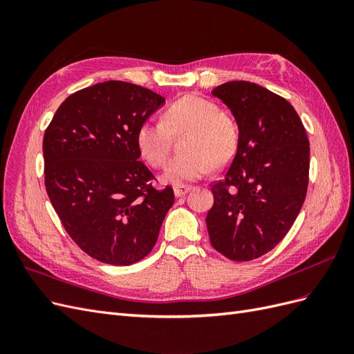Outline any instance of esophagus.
Segmentation results:
<instances>
[{
  "mask_svg": "<svg viewBox=\"0 0 354 354\" xmlns=\"http://www.w3.org/2000/svg\"><path fill=\"white\" fill-rule=\"evenodd\" d=\"M190 190H192V186H186V185H177V186H174V194H176L177 198L185 196L187 192H190Z\"/></svg>",
  "mask_w": 354,
  "mask_h": 354,
  "instance_id": "34e87169",
  "label": "esophagus"
}]
</instances>
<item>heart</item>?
<instances>
[{"label":"heart","instance_id":"heart-1","mask_svg":"<svg viewBox=\"0 0 354 354\" xmlns=\"http://www.w3.org/2000/svg\"><path fill=\"white\" fill-rule=\"evenodd\" d=\"M185 155L176 158L165 171L171 183H187L224 167L233 159L239 145V125L221 112L220 106L199 94H186L168 104L164 120L146 121L138 128L137 143L143 158L155 168L167 165L174 136L187 133Z\"/></svg>","mask_w":354,"mask_h":354}]
</instances>
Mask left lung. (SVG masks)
<instances>
[{
	"instance_id": "left-lung-1",
	"label": "left lung",
	"mask_w": 354,
	"mask_h": 354,
	"mask_svg": "<svg viewBox=\"0 0 354 354\" xmlns=\"http://www.w3.org/2000/svg\"><path fill=\"white\" fill-rule=\"evenodd\" d=\"M212 94L236 120L239 145L223 178L211 185L209 241L227 259L251 261L285 238L303 207L308 138L291 103L261 85L230 81Z\"/></svg>"
}]
</instances>
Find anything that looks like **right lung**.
<instances>
[{"mask_svg":"<svg viewBox=\"0 0 354 354\" xmlns=\"http://www.w3.org/2000/svg\"><path fill=\"white\" fill-rule=\"evenodd\" d=\"M165 99L140 85L106 81L71 94L42 142L51 205L72 241L93 259L130 266L152 251L174 203L153 187L138 128Z\"/></svg>","mask_w":354,"mask_h":354,"instance_id":"obj_1","label":"right lung"}]
</instances>
